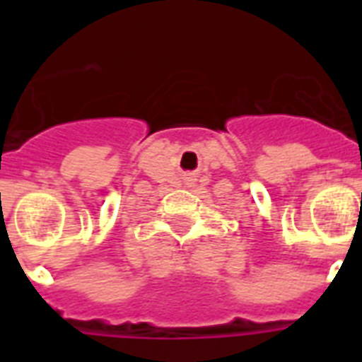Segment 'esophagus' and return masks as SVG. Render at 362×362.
I'll list each match as a JSON object with an SVG mask.
<instances>
[{"label": "esophagus", "mask_w": 362, "mask_h": 362, "mask_svg": "<svg viewBox=\"0 0 362 362\" xmlns=\"http://www.w3.org/2000/svg\"><path fill=\"white\" fill-rule=\"evenodd\" d=\"M184 180H186L187 184H193V182H195V176H192V175H186V176H184Z\"/></svg>", "instance_id": "1"}]
</instances>
